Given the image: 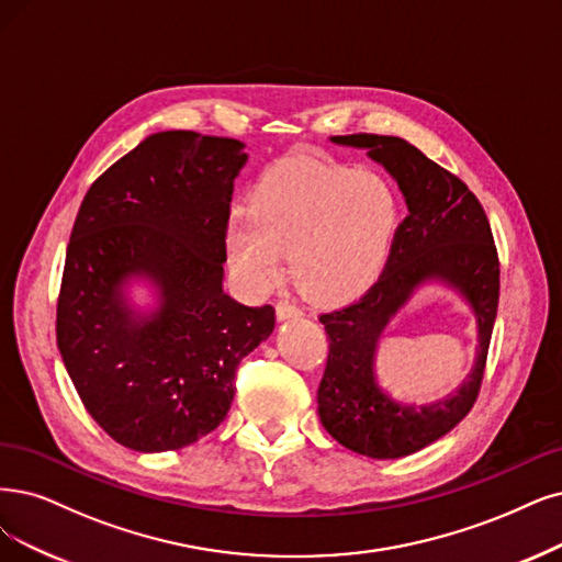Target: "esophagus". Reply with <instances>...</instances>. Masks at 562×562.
<instances>
[{"instance_id":"obj_1","label":"esophagus","mask_w":562,"mask_h":562,"mask_svg":"<svg viewBox=\"0 0 562 562\" xmlns=\"http://www.w3.org/2000/svg\"><path fill=\"white\" fill-rule=\"evenodd\" d=\"M276 313H278V319H280V322L301 317V310H299L294 303H289V301H280V303L276 305Z\"/></svg>"}]
</instances>
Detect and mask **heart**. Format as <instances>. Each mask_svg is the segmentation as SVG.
Segmentation results:
<instances>
[{
    "instance_id": "1",
    "label": "heart",
    "mask_w": 562,
    "mask_h": 562,
    "mask_svg": "<svg viewBox=\"0 0 562 562\" xmlns=\"http://www.w3.org/2000/svg\"><path fill=\"white\" fill-rule=\"evenodd\" d=\"M398 226V201L372 173L315 159L270 166L226 226L240 280L263 292L292 255L294 278L326 305L359 299L378 280Z\"/></svg>"
}]
</instances>
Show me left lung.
I'll use <instances>...</instances> for the list:
<instances>
[{"label": "left lung", "instance_id": "obj_1", "mask_svg": "<svg viewBox=\"0 0 562 562\" xmlns=\"http://www.w3.org/2000/svg\"><path fill=\"white\" fill-rule=\"evenodd\" d=\"M368 150L396 178L407 203L380 280L342 310L319 317L328 359L317 391L324 428L342 447L370 459H403L440 440L472 409L482 389L501 296V263L491 224L468 184L398 136L330 138ZM426 281L456 288L477 319V359L464 384L438 402H412L379 375V340L387 322Z\"/></svg>", "mask_w": 562, "mask_h": 562}]
</instances>
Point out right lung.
Instances as JSON below:
<instances>
[{
	"instance_id": "1",
	"label": "right lung",
	"mask_w": 562,
	"mask_h": 562,
	"mask_svg": "<svg viewBox=\"0 0 562 562\" xmlns=\"http://www.w3.org/2000/svg\"><path fill=\"white\" fill-rule=\"evenodd\" d=\"M245 143L159 132L103 171L76 215L57 301V347L92 419L157 453L215 430L238 363L276 326L270 305L224 294L226 224ZM150 281L145 314L126 296Z\"/></svg>"
}]
</instances>
